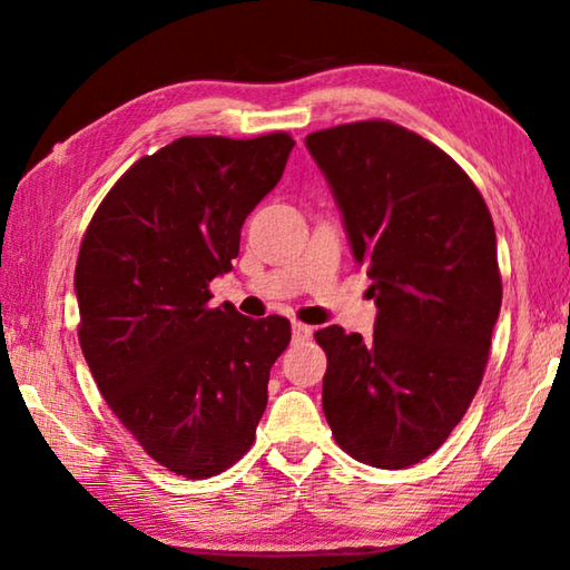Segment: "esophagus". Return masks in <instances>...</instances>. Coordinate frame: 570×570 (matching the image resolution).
Masks as SVG:
<instances>
[{
	"label": "esophagus",
	"mask_w": 570,
	"mask_h": 570,
	"mask_svg": "<svg viewBox=\"0 0 570 570\" xmlns=\"http://www.w3.org/2000/svg\"><path fill=\"white\" fill-rule=\"evenodd\" d=\"M292 332H294V340H298V342H302V340H308V336H312V326H308V324H304V322H294L292 324Z\"/></svg>",
	"instance_id": "esophagus-1"
}]
</instances>
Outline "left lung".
<instances>
[{"label": "left lung", "instance_id": "1", "mask_svg": "<svg viewBox=\"0 0 570 570\" xmlns=\"http://www.w3.org/2000/svg\"><path fill=\"white\" fill-rule=\"evenodd\" d=\"M366 264L377 324L370 342L326 326L322 407L346 455L400 470L432 455L485 374L503 302L493 216L435 142L392 120L306 135Z\"/></svg>", "mask_w": 570, "mask_h": 570}]
</instances>
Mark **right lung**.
Wrapping results in <instances>:
<instances>
[{"instance_id": "1", "label": "right lung", "mask_w": 570, "mask_h": 570, "mask_svg": "<svg viewBox=\"0 0 570 570\" xmlns=\"http://www.w3.org/2000/svg\"><path fill=\"white\" fill-rule=\"evenodd\" d=\"M292 148L282 130L173 140L122 173L82 236V354L115 417L176 475L206 480L246 455L268 372L292 342L284 316L208 306Z\"/></svg>"}]
</instances>
